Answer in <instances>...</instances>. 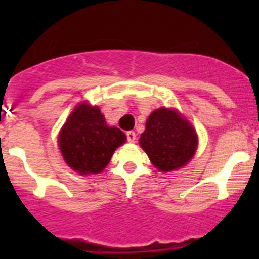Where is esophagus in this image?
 I'll list each match as a JSON object with an SVG mask.
<instances>
[{
	"label": "esophagus",
	"instance_id": "esophagus-1",
	"mask_svg": "<svg viewBox=\"0 0 259 259\" xmlns=\"http://www.w3.org/2000/svg\"><path fill=\"white\" fill-rule=\"evenodd\" d=\"M127 140L128 143H135V140H136V134H135V131L127 132Z\"/></svg>",
	"mask_w": 259,
	"mask_h": 259
}]
</instances>
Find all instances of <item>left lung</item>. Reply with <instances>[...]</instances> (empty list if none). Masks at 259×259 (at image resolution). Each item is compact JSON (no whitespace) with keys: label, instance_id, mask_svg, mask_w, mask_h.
<instances>
[{"label":"left lung","instance_id":"left-lung-1","mask_svg":"<svg viewBox=\"0 0 259 259\" xmlns=\"http://www.w3.org/2000/svg\"><path fill=\"white\" fill-rule=\"evenodd\" d=\"M197 134L175 109L159 107L146 119L140 145L161 172L185 166L197 149Z\"/></svg>","mask_w":259,"mask_h":259}]
</instances>
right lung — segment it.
<instances>
[{
	"instance_id": "add662e5",
	"label": "right lung",
	"mask_w": 259,
	"mask_h": 259,
	"mask_svg": "<svg viewBox=\"0 0 259 259\" xmlns=\"http://www.w3.org/2000/svg\"><path fill=\"white\" fill-rule=\"evenodd\" d=\"M125 140L119 128L106 124L101 110L87 102L72 110L58 136L62 157L80 175L101 172Z\"/></svg>"
}]
</instances>
